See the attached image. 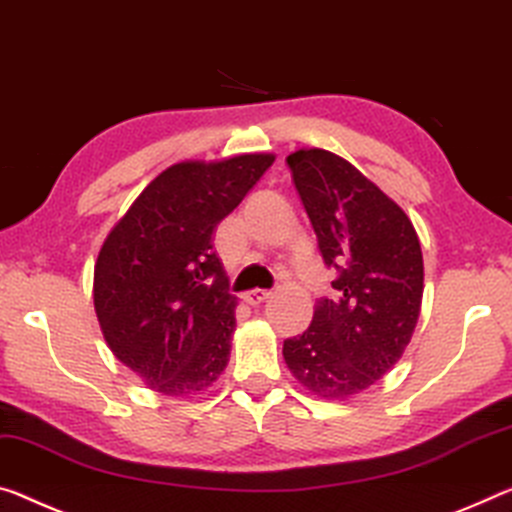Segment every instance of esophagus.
<instances>
[{
	"mask_svg": "<svg viewBox=\"0 0 512 512\" xmlns=\"http://www.w3.org/2000/svg\"><path fill=\"white\" fill-rule=\"evenodd\" d=\"M246 303L248 305H262L266 298H271V291H266V289H253V291H248L246 296Z\"/></svg>",
	"mask_w": 512,
	"mask_h": 512,
	"instance_id": "esophagus-1",
	"label": "esophagus"
}]
</instances>
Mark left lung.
Returning a JSON list of instances; mask_svg holds the SVG:
<instances>
[{
    "label": "left lung",
    "instance_id": "obj_1",
    "mask_svg": "<svg viewBox=\"0 0 512 512\" xmlns=\"http://www.w3.org/2000/svg\"><path fill=\"white\" fill-rule=\"evenodd\" d=\"M335 294L285 339L287 367L321 399H348L394 367L417 326L424 259L415 227L358 168L328 150L287 157Z\"/></svg>",
    "mask_w": 512,
    "mask_h": 512
}]
</instances>
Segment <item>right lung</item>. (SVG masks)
<instances>
[{
  "mask_svg": "<svg viewBox=\"0 0 512 512\" xmlns=\"http://www.w3.org/2000/svg\"><path fill=\"white\" fill-rule=\"evenodd\" d=\"M273 159L241 154L166 168L97 255L93 298L104 339L161 394H198L230 360L237 298L227 289L212 234Z\"/></svg>",
  "mask_w": 512,
  "mask_h": 512,
  "instance_id": "1",
  "label": "right lung"
}]
</instances>
